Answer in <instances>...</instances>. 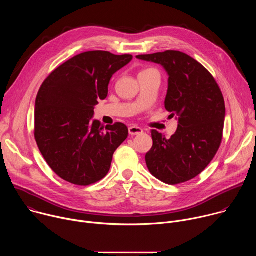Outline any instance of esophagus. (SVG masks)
Returning a JSON list of instances; mask_svg holds the SVG:
<instances>
[{"mask_svg":"<svg viewBox=\"0 0 256 256\" xmlns=\"http://www.w3.org/2000/svg\"><path fill=\"white\" fill-rule=\"evenodd\" d=\"M128 132L130 136H136V134H140L144 132L142 128H138V126H132L130 128H128Z\"/></svg>","mask_w":256,"mask_h":256,"instance_id":"obj_1","label":"esophagus"}]
</instances>
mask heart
Masks as SVG:
<instances>
[{
  "label": "heart",
  "mask_w": 256,
  "mask_h": 256,
  "mask_svg": "<svg viewBox=\"0 0 256 256\" xmlns=\"http://www.w3.org/2000/svg\"><path fill=\"white\" fill-rule=\"evenodd\" d=\"M149 70H151V68H149Z\"/></svg>",
  "instance_id": "obj_1"
}]
</instances>
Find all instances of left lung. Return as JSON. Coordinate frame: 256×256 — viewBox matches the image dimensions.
Listing matches in <instances>:
<instances>
[{"mask_svg": "<svg viewBox=\"0 0 256 256\" xmlns=\"http://www.w3.org/2000/svg\"><path fill=\"white\" fill-rule=\"evenodd\" d=\"M136 58L164 68L169 77L165 108L178 120L168 140L152 130L147 167L164 184L188 181L206 169L220 148L226 116L223 94L210 72L186 54L166 50Z\"/></svg>", "mask_w": 256, "mask_h": 256, "instance_id": "left-lung-1", "label": "left lung"}]
</instances>
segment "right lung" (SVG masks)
I'll list each match as a JSON object with an SVG mask.
<instances>
[{"instance_id": "add662e5", "label": "right lung", "mask_w": 256, "mask_h": 256, "mask_svg": "<svg viewBox=\"0 0 256 256\" xmlns=\"http://www.w3.org/2000/svg\"><path fill=\"white\" fill-rule=\"evenodd\" d=\"M132 60L93 50L66 60L42 83L35 101L34 136L52 171L76 186H90L106 176L116 150L126 140V124L92 120L98 100L108 94L116 72Z\"/></svg>"}]
</instances>
